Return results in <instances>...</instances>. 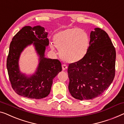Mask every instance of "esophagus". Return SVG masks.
I'll return each instance as SVG.
<instances>
[{"label": "esophagus", "instance_id": "1", "mask_svg": "<svg viewBox=\"0 0 124 124\" xmlns=\"http://www.w3.org/2000/svg\"><path fill=\"white\" fill-rule=\"evenodd\" d=\"M62 70L64 71V70H66V69H67L68 67H67V66L66 65V64H62Z\"/></svg>", "mask_w": 124, "mask_h": 124}]
</instances>
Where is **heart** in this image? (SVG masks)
<instances>
[{
	"instance_id": "b5f03b06",
	"label": "heart",
	"mask_w": 124,
	"mask_h": 124,
	"mask_svg": "<svg viewBox=\"0 0 124 124\" xmlns=\"http://www.w3.org/2000/svg\"><path fill=\"white\" fill-rule=\"evenodd\" d=\"M53 42L60 52L63 60L75 63L82 60L86 54L89 47V38L85 31L77 28L66 29L53 36ZM54 50V46L51 45Z\"/></svg>"
}]
</instances>
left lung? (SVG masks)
Segmentation results:
<instances>
[{
	"mask_svg": "<svg viewBox=\"0 0 124 124\" xmlns=\"http://www.w3.org/2000/svg\"><path fill=\"white\" fill-rule=\"evenodd\" d=\"M82 60L69 64L68 89L75 99L92 100L101 95L115 77L116 51L107 33L95 28Z\"/></svg>",
	"mask_w": 124,
	"mask_h": 124,
	"instance_id": "left-lung-1",
	"label": "left lung"
}]
</instances>
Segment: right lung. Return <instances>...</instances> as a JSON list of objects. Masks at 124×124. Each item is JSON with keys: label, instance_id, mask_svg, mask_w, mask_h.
<instances>
[{"label": "right lung", "instance_id": "right-lung-1", "mask_svg": "<svg viewBox=\"0 0 124 124\" xmlns=\"http://www.w3.org/2000/svg\"><path fill=\"white\" fill-rule=\"evenodd\" d=\"M48 32L40 25L24 27L12 39L9 47L7 67L12 86L19 95L29 99H40L50 93L53 80L62 71L61 63L55 59L46 58L49 46ZM33 45L39 57L36 71L27 75L20 71L19 62L25 48Z\"/></svg>", "mask_w": 124, "mask_h": 124}]
</instances>
